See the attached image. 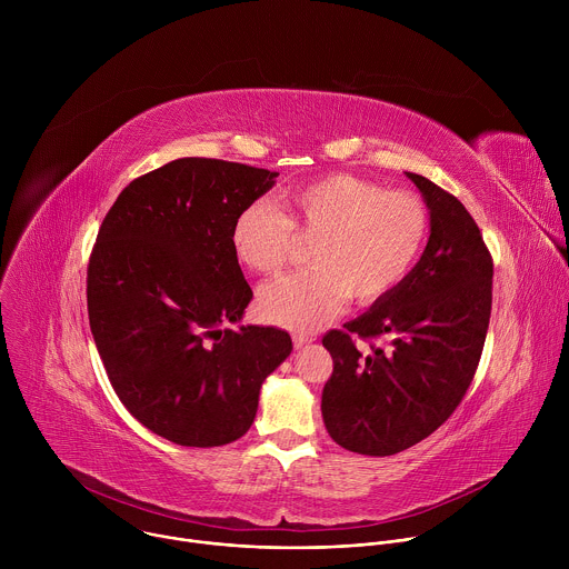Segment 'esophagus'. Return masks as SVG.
I'll list each match as a JSON object with an SVG mask.
<instances>
[{
  "label": "esophagus",
  "instance_id": "esophagus-1",
  "mask_svg": "<svg viewBox=\"0 0 569 569\" xmlns=\"http://www.w3.org/2000/svg\"><path fill=\"white\" fill-rule=\"evenodd\" d=\"M292 342L297 349H301V347L315 342V333H297V336H292Z\"/></svg>",
  "mask_w": 569,
  "mask_h": 569
}]
</instances>
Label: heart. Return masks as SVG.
Listing matches in <instances>:
<instances>
[{
  "label": "heart",
  "mask_w": 569,
  "mask_h": 569,
  "mask_svg": "<svg viewBox=\"0 0 569 569\" xmlns=\"http://www.w3.org/2000/svg\"><path fill=\"white\" fill-rule=\"evenodd\" d=\"M428 233L430 211L419 196L331 173L286 189L281 211L263 200L248 202L231 222L229 246L250 272L274 274L295 240H310V268L259 292L263 319L310 331L347 299L369 306L389 297L419 261Z\"/></svg>",
  "instance_id": "obj_1"
}]
</instances>
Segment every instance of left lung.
<instances>
[{
    "label": "left lung",
    "mask_w": 569,
    "mask_h": 569,
    "mask_svg": "<svg viewBox=\"0 0 569 569\" xmlns=\"http://www.w3.org/2000/svg\"><path fill=\"white\" fill-rule=\"evenodd\" d=\"M430 209V238L405 281L321 345L333 373L321 417L342 448L387 457L430 437L472 382L489 331L493 259L466 207L423 176L408 173ZM389 337L362 355L352 342Z\"/></svg>",
    "instance_id": "obj_1"
}]
</instances>
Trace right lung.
Instances as JSON below:
<instances>
[{"mask_svg":"<svg viewBox=\"0 0 569 569\" xmlns=\"http://www.w3.org/2000/svg\"><path fill=\"white\" fill-rule=\"evenodd\" d=\"M279 173L182 157L132 180L88 266L90 329L126 410L178 446L240 439L263 380L290 356L272 327L222 329L252 301L229 246L236 213Z\"/></svg>","mask_w":569,"mask_h":569,"instance_id":"obj_1","label":"right lung"}]
</instances>
